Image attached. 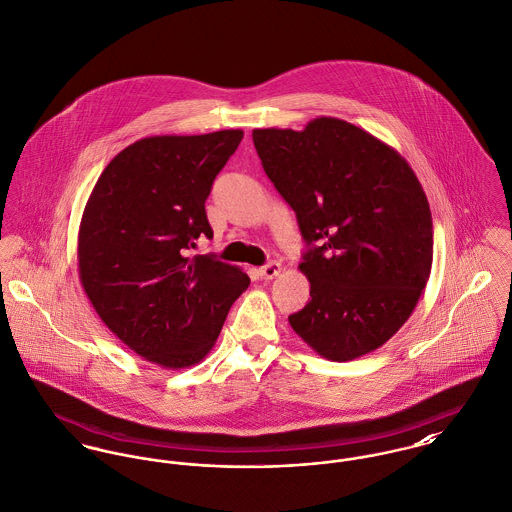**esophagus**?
I'll return each instance as SVG.
<instances>
[{
  "instance_id": "obj_1",
  "label": "esophagus",
  "mask_w": 512,
  "mask_h": 512,
  "mask_svg": "<svg viewBox=\"0 0 512 512\" xmlns=\"http://www.w3.org/2000/svg\"><path fill=\"white\" fill-rule=\"evenodd\" d=\"M279 272H281V264L279 262H270V264H266V266H262L258 270V276L262 279H274L276 276H279Z\"/></svg>"
}]
</instances>
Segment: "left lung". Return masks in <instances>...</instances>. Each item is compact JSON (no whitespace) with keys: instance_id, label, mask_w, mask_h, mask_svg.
<instances>
[{"instance_id":"8db88e82","label":"left lung","mask_w":512,"mask_h":512,"mask_svg":"<svg viewBox=\"0 0 512 512\" xmlns=\"http://www.w3.org/2000/svg\"><path fill=\"white\" fill-rule=\"evenodd\" d=\"M268 178L297 215L309 303L291 328L348 362L407 323L432 268V215L409 162L368 131L317 117L303 131L254 129Z\"/></svg>"}]
</instances>
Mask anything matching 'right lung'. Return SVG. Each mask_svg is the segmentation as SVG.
I'll return each instance as SVG.
<instances>
[{"label":"right lung","instance_id":"obj_1","mask_svg":"<svg viewBox=\"0 0 512 512\" xmlns=\"http://www.w3.org/2000/svg\"><path fill=\"white\" fill-rule=\"evenodd\" d=\"M240 129L146 137L101 172L78 233V272L95 313L146 362L199 364L250 285L236 266L189 256L213 231L205 199Z\"/></svg>","mask_w":512,"mask_h":512}]
</instances>
